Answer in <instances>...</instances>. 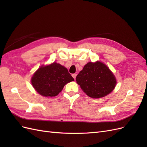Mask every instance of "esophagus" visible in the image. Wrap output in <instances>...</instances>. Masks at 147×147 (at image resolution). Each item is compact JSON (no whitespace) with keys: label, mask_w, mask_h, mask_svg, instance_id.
<instances>
[{"label":"esophagus","mask_w":147,"mask_h":147,"mask_svg":"<svg viewBox=\"0 0 147 147\" xmlns=\"http://www.w3.org/2000/svg\"><path fill=\"white\" fill-rule=\"evenodd\" d=\"M72 77H74V78L75 80V78H76V77H77V74H72Z\"/></svg>","instance_id":"esophagus-1"}]
</instances>
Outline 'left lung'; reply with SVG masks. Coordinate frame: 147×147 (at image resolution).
Instances as JSON below:
<instances>
[{"instance_id":"8db88e82","label":"left lung","mask_w":147,"mask_h":147,"mask_svg":"<svg viewBox=\"0 0 147 147\" xmlns=\"http://www.w3.org/2000/svg\"><path fill=\"white\" fill-rule=\"evenodd\" d=\"M82 90L91 98L104 97L113 91L116 86V78L109 67L97 61L88 63L76 77Z\"/></svg>"}]
</instances>
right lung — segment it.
<instances>
[{
  "label": "right lung",
  "instance_id": "right-lung-1",
  "mask_svg": "<svg viewBox=\"0 0 147 147\" xmlns=\"http://www.w3.org/2000/svg\"><path fill=\"white\" fill-rule=\"evenodd\" d=\"M74 78L64 66L56 63L40 67L31 79V83L40 94L54 97L63 90L65 84Z\"/></svg>",
  "mask_w": 147,
  "mask_h": 147
}]
</instances>
